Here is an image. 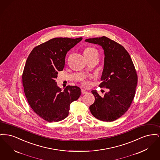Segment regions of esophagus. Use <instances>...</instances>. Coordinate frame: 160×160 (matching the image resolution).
<instances>
[{
  "label": "esophagus",
  "instance_id": "34e87169",
  "mask_svg": "<svg viewBox=\"0 0 160 160\" xmlns=\"http://www.w3.org/2000/svg\"><path fill=\"white\" fill-rule=\"evenodd\" d=\"M81 91H82V93L83 94H84V93H88V91H86V90H84V89H82Z\"/></svg>",
  "mask_w": 160,
  "mask_h": 160
}]
</instances>
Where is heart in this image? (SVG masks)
<instances>
[{"label":"heart","mask_w":160,"mask_h":160,"mask_svg":"<svg viewBox=\"0 0 160 160\" xmlns=\"http://www.w3.org/2000/svg\"><path fill=\"white\" fill-rule=\"evenodd\" d=\"M84 55L86 58L88 57H90V56H95V55H98V52L97 51V50L93 47H87L84 49ZM82 83L85 86H87L88 84V82L84 80V79H82L81 80Z\"/></svg>","instance_id":"heart-1"}]
</instances>
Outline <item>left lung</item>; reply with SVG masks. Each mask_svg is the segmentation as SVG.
I'll list each match as a JSON object with an SVG mask.
<instances>
[{
    "label": "left lung",
    "instance_id": "1",
    "mask_svg": "<svg viewBox=\"0 0 160 160\" xmlns=\"http://www.w3.org/2000/svg\"><path fill=\"white\" fill-rule=\"evenodd\" d=\"M86 42L104 49V65L99 86L108 89L104 97L92 91L95 102L89 107L92 115L104 122L118 119L128 110L136 93L137 72L125 48L106 37L89 38Z\"/></svg>",
    "mask_w": 160,
    "mask_h": 160
}]
</instances>
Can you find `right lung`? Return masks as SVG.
Returning <instances> with one entry per match:
<instances>
[{
	"instance_id": "add662e5",
	"label": "right lung",
	"mask_w": 160,
	"mask_h": 160,
	"mask_svg": "<svg viewBox=\"0 0 160 160\" xmlns=\"http://www.w3.org/2000/svg\"><path fill=\"white\" fill-rule=\"evenodd\" d=\"M82 39L53 38L34 47L27 59L22 74L24 92L32 110L47 122L66 118L70 104L81 95L76 86H67L62 92L56 78L64 68L67 52Z\"/></svg>"
}]
</instances>
